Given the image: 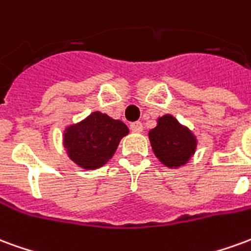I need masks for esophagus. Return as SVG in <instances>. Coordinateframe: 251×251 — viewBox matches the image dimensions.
<instances>
[{
  "label": "esophagus",
  "instance_id": "obj_1",
  "mask_svg": "<svg viewBox=\"0 0 251 251\" xmlns=\"http://www.w3.org/2000/svg\"><path fill=\"white\" fill-rule=\"evenodd\" d=\"M130 129L134 131V133H141V131L144 130L141 122H133V124L130 125Z\"/></svg>",
  "mask_w": 251,
  "mask_h": 251
}]
</instances>
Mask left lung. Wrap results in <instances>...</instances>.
Wrapping results in <instances>:
<instances>
[{
  "mask_svg": "<svg viewBox=\"0 0 251 251\" xmlns=\"http://www.w3.org/2000/svg\"><path fill=\"white\" fill-rule=\"evenodd\" d=\"M148 136L154 156L168 168L183 167L196 152V136L174 115L165 114L157 118V125L149 130Z\"/></svg>",
  "mask_w": 251,
  "mask_h": 251,
  "instance_id": "left-lung-1",
  "label": "left lung"
}]
</instances>
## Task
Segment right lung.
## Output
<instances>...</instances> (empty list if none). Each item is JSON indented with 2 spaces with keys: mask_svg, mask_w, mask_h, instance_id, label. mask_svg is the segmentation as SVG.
Returning a JSON list of instances; mask_svg holds the SVG:
<instances>
[{
  "mask_svg": "<svg viewBox=\"0 0 251 251\" xmlns=\"http://www.w3.org/2000/svg\"><path fill=\"white\" fill-rule=\"evenodd\" d=\"M129 134L127 126L100 111H93L63 131V147L77 167L98 169L114 156L120 141Z\"/></svg>",
  "mask_w": 251,
  "mask_h": 251,
  "instance_id": "obj_1",
  "label": "right lung"
}]
</instances>
